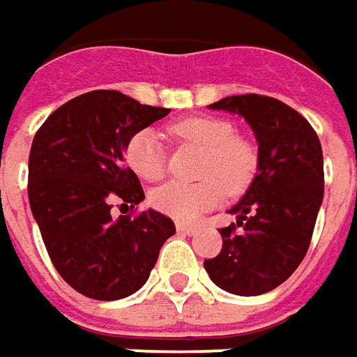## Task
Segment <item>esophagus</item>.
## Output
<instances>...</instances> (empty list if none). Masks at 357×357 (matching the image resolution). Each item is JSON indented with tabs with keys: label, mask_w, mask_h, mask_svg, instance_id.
I'll return each mask as SVG.
<instances>
[{
	"label": "esophagus",
	"mask_w": 357,
	"mask_h": 357,
	"mask_svg": "<svg viewBox=\"0 0 357 357\" xmlns=\"http://www.w3.org/2000/svg\"><path fill=\"white\" fill-rule=\"evenodd\" d=\"M176 229H178V232H183V234L197 232V227L195 225H189V222H176Z\"/></svg>",
	"instance_id": "esophagus-1"
}]
</instances>
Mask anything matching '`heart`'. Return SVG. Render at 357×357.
<instances>
[{"instance_id":"1","label":"heart","mask_w":357,"mask_h":357,"mask_svg":"<svg viewBox=\"0 0 357 357\" xmlns=\"http://www.w3.org/2000/svg\"><path fill=\"white\" fill-rule=\"evenodd\" d=\"M176 137L189 146L203 150L197 183L169 181L150 193V203L160 213L178 220L197 219L201 213L217 207L225 187L229 193H238L254 178L258 154L252 142L236 135L229 121L213 117L183 119L169 127ZM128 168L138 178L158 181L166 174V156L158 137L152 130L135 132L125 148Z\"/></svg>"}]
</instances>
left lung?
Here are the masks:
<instances>
[{"instance_id":"1","label":"left lung","mask_w":357,"mask_h":357,"mask_svg":"<svg viewBox=\"0 0 357 357\" xmlns=\"http://www.w3.org/2000/svg\"><path fill=\"white\" fill-rule=\"evenodd\" d=\"M211 109L238 113L258 140V174L229 211L222 250L203 261L220 289L252 297L275 289L299 268L324 195L322 148L295 109L268 96H230Z\"/></svg>"}]
</instances>
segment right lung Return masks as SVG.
I'll return each mask as SVG.
<instances>
[{
  "label": "right lung",
  "instance_id": "right-lung-1",
  "mask_svg": "<svg viewBox=\"0 0 357 357\" xmlns=\"http://www.w3.org/2000/svg\"><path fill=\"white\" fill-rule=\"evenodd\" d=\"M169 109L142 105L113 89H96L58 107L33 138L29 203L46 252L70 287L97 301L137 293L174 220L148 209L137 174L125 166L130 137L166 117Z\"/></svg>",
  "mask_w": 357,
  "mask_h": 357
}]
</instances>
